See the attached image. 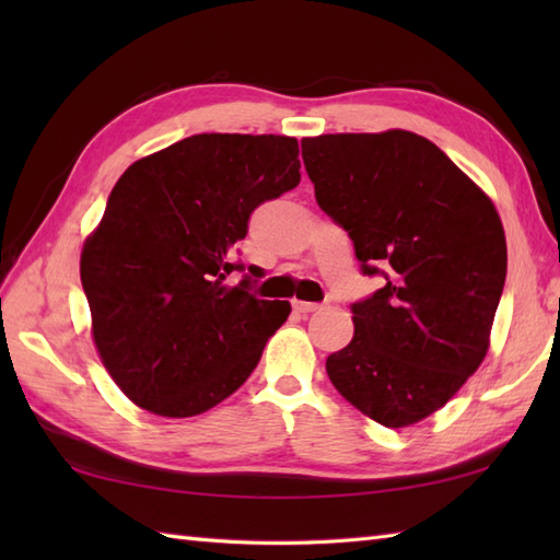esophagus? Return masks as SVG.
<instances>
[{
	"label": "esophagus",
	"instance_id": "1",
	"mask_svg": "<svg viewBox=\"0 0 560 560\" xmlns=\"http://www.w3.org/2000/svg\"><path fill=\"white\" fill-rule=\"evenodd\" d=\"M323 303H307V301H293V311L299 315H307V313H317L323 311Z\"/></svg>",
	"mask_w": 560,
	"mask_h": 560
}]
</instances>
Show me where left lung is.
<instances>
[{
  "mask_svg": "<svg viewBox=\"0 0 560 560\" xmlns=\"http://www.w3.org/2000/svg\"><path fill=\"white\" fill-rule=\"evenodd\" d=\"M315 199L383 289L353 303V339L327 359L339 395L387 428L423 421L489 351L508 271L493 201L407 129L301 141Z\"/></svg>",
  "mask_w": 560,
  "mask_h": 560,
  "instance_id": "1",
  "label": "left lung"
}]
</instances>
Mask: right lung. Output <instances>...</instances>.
Segmentation results:
<instances>
[{
  "instance_id": "add662e5",
  "label": "right lung",
  "mask_w": 560,
  "mask_h": 560,
  "mask_svg": "<svg viewBox=\"0 0 560 560\" xmlns=\"http://www.w3.org/2000/svg\"><path fill=\"white\" fill-rule=\"evenodd\" d=\"M301 183L299 141L195 135L139 159L81 249V287L103 365L137 407L205 413L255 371L289 301L229 287L235 243L259 205Z\"/></svg>"
}]
</instances>
